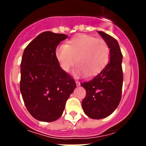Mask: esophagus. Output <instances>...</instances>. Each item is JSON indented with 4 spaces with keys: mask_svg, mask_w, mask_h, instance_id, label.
Instances as JSON below:
<instances>
[{
    "mask_svg": "<svg viewBox=\"0 0 146 146\" xmlns=\"http://www.w3.org/2000/svg\"><path fill=\"white\" fill-rule=\"evenodd\" d=\"M76 84H77V86H80V82H79V81H76Z\"/></svg>",
    "mask_w": 146,
    "mask_h": 146,
    "instance_id": "esophagus-1",
    "label": "esophagus"
}]
</instances>
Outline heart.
<instances>
[{"label": "heart", "mask_w": 146, "mask_h": 146, "mask_svg": "<svg viewBox=\"0 0 146 146\" xmlns=\"http://www.w3.org/2000/svg\"><path fill=\"white\" fill-rule=\"evenodd\" d=\"M60 67L69 72L75 63L76 72L86 77L95 76L107 64L110 48L104 40L86 34L75 36L66 45H61L56 51Z\"/></svg>", "instance_id": "1"}]
</instances>
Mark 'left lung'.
I'll return each instance as SVG.
<instances>
[{
	"mask_svg": "<svg viewBox=\"0 0 146 146\" xmlns=\"http://www.w3.org/2000/svg\"><path fill=\"white\" fill-rule=\"evenodd\" d=\"M98 33L110 48V61L93 80L81 83L86 91L82 102L84 112L90 118L100 119L109 116L121 101L123 71V56L116 39L103 31Z\"/></svg>",
	"mask_w": 146,
	"mask_h": 146,
	"instance_id": "left-lung-1",
	"label": "left lung"
}]
</instances>
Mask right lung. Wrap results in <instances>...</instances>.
<instances>
[{
	"label": "right lung",
	"mask_w": 146,
	"mask_h": 146,
	"mask_svg": "<svg viewBox=\"0 0 146 146\" xmlns=\"http://www.w3.org/2000/svg\"><path fill=\"white\" fill-rule=\"evenodd\" d=\"M67 37L44 31L23 52L20 88L27 109L39 121L58 119L76 87L74 80L60 67L56 54L58 45Z\"/></svg>",
	"instance_id": "1"
}]
</instances>
